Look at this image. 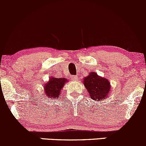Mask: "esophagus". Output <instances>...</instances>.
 <instances>
[{
    "mask_svg": "<svg viewBox=\"0 0 146 146\" xmlns=\"http://www.w3.org/2000/svg\"><path fill=\"white\" fill-rule=\"evenodd\" d=\"M77 76H76V75H75V76H71V79L72 81H76L77 80Z\"/></svg>",
    "mask_w": 146,
    "mask_h": 146,
    "instance_id": "obj_1",
    "label": "esophagus"
}]
</instances>
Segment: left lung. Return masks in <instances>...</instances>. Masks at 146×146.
Wrapping results in <instances>:
<instances>
[{
	"label": "left lung",
	"mask_w": 146,
	"mask_h": 146,
	"mask_svg": "<svg viewBox=\"0 0 146 146\" xmlns=\"http://www.w3.org/2000/svg\"><path fill=\"white\" fill-rule=\"evenodd\" d=\"M82 82L93 100L99 102L109 97L111 85L106 78L99 76L96 72H92L86 77L84 78Z\"/></svg>",
	"instance_id": "1"
}]
</instances>
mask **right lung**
Returning <instances> with one entry per match:
<instances>
[{
	"label": "right lung",
	"mask_w": 146,
	"mask_h": 146,
	"mask_svg": "<svg viewBox=\"0 0 146 146\" xmlns=\"http://www.w3.org/2000/svg\"><path fill=\"white\" fill-rule=\"evenodd\" d=\"M68 79L65 78H56L54 76L50 77V79L44 85V94L47 97L52 99H57L60 95L65 83Z\"/></svg>",
	"instance_id": "add662e5"
}]
</instances>
